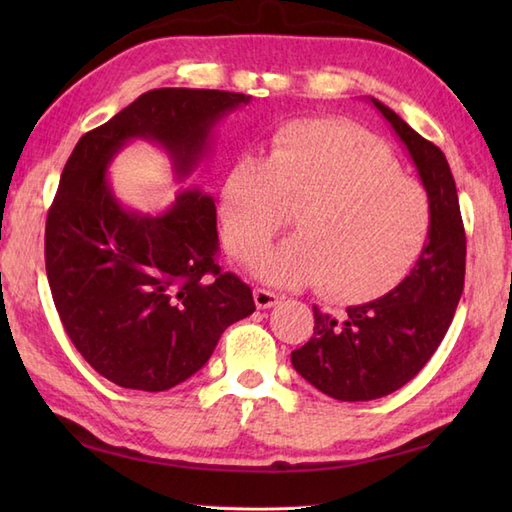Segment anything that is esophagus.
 Instances as JSON below:
<instances>
[{
    "label": "esophagus",
    "mask_w": 512,
    "mask_h": 512,
    "mask_svg": "<svg viewBox=\"0 0 512 512\" xmlns=\"http://www.w3.org/2000/svg\"><path fill=\"white\" fill-rule=\"evenodd\" d=\"M279 299L281 297L277 295V292H273V290H266V288H257L255 290V303H257L259 310H266V308L277 306Z\"/></svg>",
    "instance_id": "34e87169"
}]
</instances>
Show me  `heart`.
<instances>
[{
  "mask_svg": "<svg viewBox=\"0 0 512 512\" xmlns=\"http://www.w3.org/2000/svg\"><path fill=\"white\" fill-rule=\"evenodd\" d=\"M222 235L239 259L257 255L292 211L297 235L255 273L279 286L319 284L336 301H376L398 288L429 244L422 184L398 171L376 136L347 121H299L244 158L222 189Z\"/></svg>",
  "mask_w": 512,
  "mask_h": 512,
  "instance_id": "b5f03b06",
  "label": "heart"
}]
</instances>
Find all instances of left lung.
Instances as JSON below:
<instances>
[{
	"label": "left lung",
	"mask_w": 512,
	"mask_h": 512,
	"mask_svg": "<svg viewBox=\"0 0 512 512\" xmlns=\"http://www.w3.org/2000/svg\"><path fill=\"white\" fill-rule=\"evenodd\" d=\"M407 147L433 211L429 244L389 295L350 306L341 319L314 310V334L290 354L292 367L323 394L345 402L383 398L407 385L438 350L464 290L466 237L458 191L440 147L369 99Z\"/></svg>",
	"instance_id": "1"
}]
</instances>
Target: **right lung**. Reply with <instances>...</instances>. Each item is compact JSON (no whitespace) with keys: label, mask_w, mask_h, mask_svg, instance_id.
Instances as JSON below:
<instances>
[{"label":"right lung","mask_w":512,"mask_h":512,"mask_svg":"<svg viewBox=\"0 0 512 512\" xmlns=\"http://www.w3.org/2000/svg\"><path fill=\"white\" fill-rule=\"evenodd\" d=\"M253 96L160 88L81 136L46 220V273L76 350L125 389L165 391L209 361L228 325L255 312L253 292L217 264L215 202L182 189L167 211L116 198L107 169L127 143L149 140L187 180L213 129Z\"/></svg>","instance_id":"1"}]
</instances>
